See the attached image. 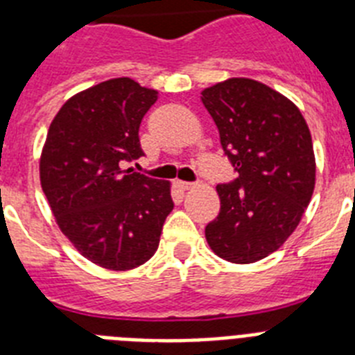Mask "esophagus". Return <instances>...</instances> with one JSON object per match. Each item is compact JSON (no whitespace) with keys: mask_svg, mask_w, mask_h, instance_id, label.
Masks as SVG:
<instances>
[{"mask_svg":"<svg viewBox=\"0 0 355 355\" xmlns=\"http://www.w3.org/2000/svg\"><path fill=\"white\" fill-rule=\"evenodd\" d=\"M178 187H180L181 190H192V188L196 187V183H188V181H180V183H178Z\"/></svg>","mask_w":355,"mask_h":355,"instance_id":"esophagus-1","label":"esophagus"}]
</instances>
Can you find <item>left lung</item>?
I'll use <instances>...</instances> for the list:
<instances>
[{
	"instance_id": "left-lung-1",
	"label": "left lung",
	"mask_w": 355,
	"mask_h": 355,
	"mask_svg": "<svg viewBox=\"0 0 355 355\" xmlns=\"http://www.w3.org/2000/svg\"><path fill=\"white\" fill-rule=\"evenodd\" d=\"M238 178L218 184L220 213L206 240L225 261L275 252L306 211L316 180L313 140L293 103L261 81L229 78L200 92Z\"/></svg>"
}]
</instances>
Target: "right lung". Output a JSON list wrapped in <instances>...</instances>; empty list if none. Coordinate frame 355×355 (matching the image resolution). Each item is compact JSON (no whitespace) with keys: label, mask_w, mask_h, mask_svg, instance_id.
I'll return each instance as SVG.
<instances>
[{"label":"right lung","mask_w":355,"mask_h":355,"mask_svg":"<svg viewBox=\"0 0 355 355\" xmlns=\"http://www.w3.org/2000/svg\"><path fill=\"white\" fill-rule=\"evenodd\" d=\"M158 92L114 78L74 94L53 119L40 155V184L78 252L115 272L153 258L174 208L171 183L122 162L144 155L139 128Z\"/></svg>","instance_id":"1"}]
</instances>
